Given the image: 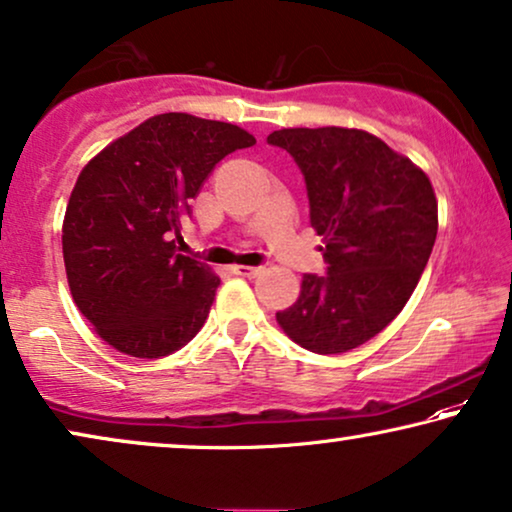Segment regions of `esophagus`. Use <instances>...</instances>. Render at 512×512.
Masks as SVG:
<instances>
[{"label": "esophagus", "mask_w": 512, "mask_h": 512, "mask_svg": "<svg viewBox=\"0 0 512 512\" xmlns=\"http://www.w3.org/2000/svg\"><path fill=\"white\" fill-rule=\"evenodd\" d=\"M232 271L236 273V276H243V278H255V276H259V266H246V264H236V266H232Z\"/></svg>", "instance_id": "1"}]
</instances>
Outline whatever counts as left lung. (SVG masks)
Here are the masks:
<instances>
[{"label":"left lung","mask_w":512,"mask_h":512,"mask_svg":"<svg viewBox=\"0 0 512 512\" xmlns=\"http://www.w3.org/2000/svg\"><path fill=\"white\" fill-rule=\"evenodd\" d=\"M266 141L299 164L327 262V276L304 273L276 320L301 348L348 352L390 325L417 287L438 232L434 187L364 129L290 127Z\"/></svg>","instance_id":"obj_1"}]
</instances>
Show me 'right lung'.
Listing matches in <instances>:
<instances>
[{"mask_svg":"<svg viewBox=\"0 0 512 512\" xmlns=\"http://www.w3.org/2000/svg\"><path fill=\"white\" fill-rule=\"evenodd\" d=\"M255 143L229 122L160 113L85 164L62 222L71 297L118 352L157 359L204 327L220 278L173 236L222 157Z\"/></svg>","mask_w":512,"mask_h":512,"instance_id":"obj_1","label":"right lung"}]
</instances>
